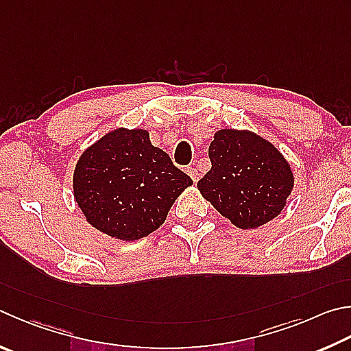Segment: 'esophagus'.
Returning <instances> with one entry per match:
<instances>
[{"mask_svg": "<svg viewBox=\"0 0 351 351\" xmlns=\"http://www.w3.org/2000/svg\"><path fill=\"white\" fill-rule=\"evenodd\" d=\"M187 175L192 178L195 184L199 181V173H197V170L195 167H187Z\"/></svg>", "mask_w": 351, "mask_h": 351, "instance_id": "esophagus-1", "label": "esophagus"}]
</instances>
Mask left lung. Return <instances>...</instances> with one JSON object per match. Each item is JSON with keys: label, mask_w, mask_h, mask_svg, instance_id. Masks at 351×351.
<instances>
[{"label": "left lung", "mask_w": 351, "mask_h": 351, "mask_svg": "<svg viewBox=\"0 0 351 351\" xmlns=\"http://www.w3.org/2000/svg\"><path fill=\"white\" fill-rule=\"evenodd\" d=\"M208 158L212 169L197 181V190L233 226L258 228L282 212L295 176L270 141L250 130L221 129Z\"/></svg>", "instance_id": "obj_1"}]
</instances>
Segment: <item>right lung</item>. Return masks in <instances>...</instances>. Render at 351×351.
Listing matches in <instances>:
<instances>
[{"instance_id": "obj_1", "label": "right lung", "mask_w": 351, "mask_h": 351, "mask_svg": "<svg viewBox=\"0 0 351 351\" xmlns=\"http://www.w3.org/2000/svg\"><path fill=\"white\" fill-rule=\"evenodd\" d=\"M192 184L152 145L145 129L110 130L82 152L73 170V197L86 221L119 241L141 239L161 227Z\"/></svg>"}]
</instances>
